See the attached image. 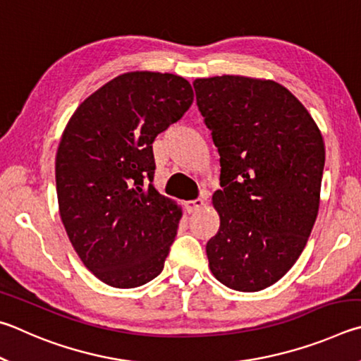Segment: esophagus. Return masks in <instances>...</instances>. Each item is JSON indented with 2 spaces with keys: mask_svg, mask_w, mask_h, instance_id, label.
Here are the masks:
<instances>
[{
  "mask_svg": "<svg viewBox=\"0 0 361 361\" xmlns=\"http://www.w3.org/2000/svg\"><path fill=\"white\" fill-rule=\"evenodd\" d=\"M203 206H204V200L203 198H197V200H193V201H187L185 209H187L188 214H192V212L200 211Z\"/></svg>",
  "mask_w": 361,
  "mask_h": 361,
  "instance_id": "esophagus-1",
  "label": "esophagus"
}]
</instances>
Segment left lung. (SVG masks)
<instances>
[{"label":"left lung","instance_id":"8db88e82","mask_svg":"<svg viewBox=\"0 0 361 361\" xmlns=\"http://www.w3.org/2000/svg\"><path fill=\"white\" fill-rule=\"evenodd\" d=\"M220 155V216L206 244L219 282L238 292L273 286L298 260L319 214L325 144L295 94L274 80L216 75L193 82Z\"/></svg>","mask_w":361,"mask_h":361}]
</instances>
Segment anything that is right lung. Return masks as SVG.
Segmentation results:
<instances>
[{"mask_svg": "<svg viewBox=\"0 0 361 361\" xmlns=\"http://www.w3.org/2000/svg\"><path fill=\"white\" fill-rule=\"evenodd\" d=\"M188 80L169 73L120 74L82 101L55 158L61 222L101 282L135 288L161 273L182 217L152 185L155 137L188 111Z\"/></svg>", "mask_w": 361, "mask_h": 361, "instance_id": "obj_1", "label": "right lung"}]
</instances>
